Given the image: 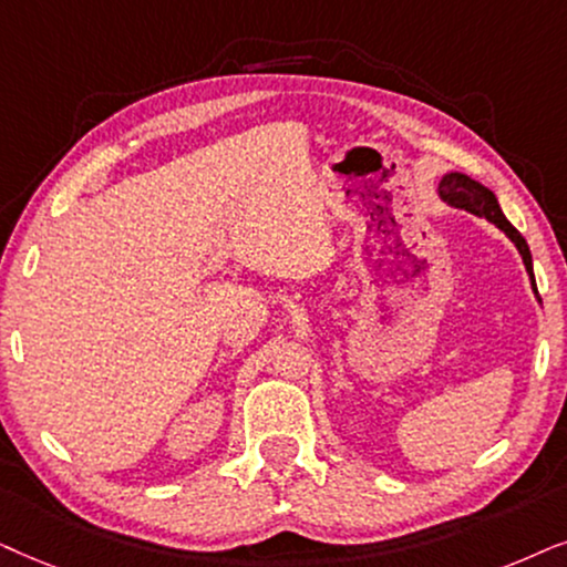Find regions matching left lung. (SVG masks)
Instances as JSON below:
<instances>
[{"label": "left lung", "mask_w": 567, "mask_h": 567, "mask_svg": "<svg viewBox=\"0 0 567 567\" xmlns=\"http://www.w3.org/2000/svg\"><path fill=\"white\" fill-rule=\"evenodd\" d=\"M441 196L449 202V205L462 207V209H466V213H472L477 217H485V220H489L501 230H505V236H508L520 251V259H524V264H526V271L532 275L529 246H526L524 236H520V233L513 228L508 220H505L503 209H501V205H497L495 194L489 192V188L477 184V181H472L470 176H464V173H449V176L441 181ZM532 282H534V275H532Z\"/></svg>", "instance_id": "left-lung-1"}]
</instances>
